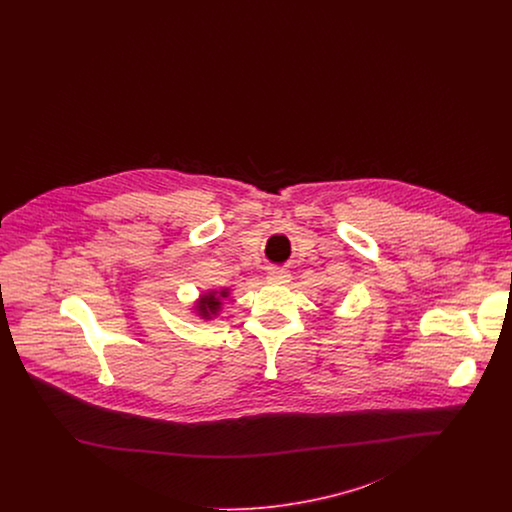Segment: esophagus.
<instances>
[{"label":"esophagus","instance_id":"esophagus-1","mask_svg":"<svg viewBox=\"0 0 512 512\" xmlns=\"http://www.w3.org/2000/svg\"><path fill=\"white\" fill-rule=\"evenodd\" d=\"M290 278H292V274L288 268H270V272L267 274L268 284H288Z\"/></svg>","mask_w":512,"mask_h":512}]
</instances>
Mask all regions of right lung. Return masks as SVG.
<instances>
[{
  "mask_svg": "<svg viewBox=\"0 0 512 512\" xmlns=\"http://www.w3.org/2000/svg\"><path fill=\"white\" fill-rule=\"evenodd\" d=\"M220 297H226V292H220ZM220 297H215V293H207L203 295L201 303H199V311L205 318L211 317V315H217L220 307Z\"/></svg>",
  "mask_w": 512,
  "mask_h": 512,
  "instance_id": "add662e5",
  "label": "right lung"
}]
</instances>
